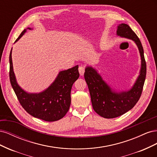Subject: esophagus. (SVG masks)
<instances>
[{
    "instance_id": "obj_1",
    "label": "esophagus",
    "mask_w": 157,
    "mask_h": 157,
    "mask_svg": "<svg viewBox=\"0 0 157 157\" xmlns=\"http://www.w3.org/2000/svg\"><path fill=\"white\" fill-rule=\"evenodd\" d=\"M78 71H79V73L80 75L82 76L84 73V71H85V68L83 67V66H80L78 67Z\"/></svg>"
}]
</instances>
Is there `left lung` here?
I'll list each match as a JSON object with an SVG mask.
<instances>
[{
    "mask_svg": "<svg viewBox=\"0 0 157 157\" xmlns=\"http://www.w3.org/2000/svg\"><path fill=\"white\" fill-rule=\"evenodd\" d=\"M118 35L134 40L140 53L141 67L140 74L134 86L129 91L114 92L102 79L97 71L88 67L85 69L84 78L88 84L94 110L105 118H113L122 115L135 106L143 91L146 77V62L141 41L130 27L121 23L117 31Z\"/></svg>",
    "mask_w": 157,
    "mask_h": 157,
    "instance_id": "obj_1",
    "label": "left lung"
}]
</instances>
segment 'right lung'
<instances>
[{
  "label": "right lung",
  "mask_w": 157,
  "mask_h": 157,
  "mask_svg": "<svg viewBox=\"0 0 157 157\" xmlns=\"http://www.w3.org/2000/svg\"><path fill=\"white\" fill-rule=\"evenodd\" d=\"M31 29L30 28H28ZM23 30L16 41L26 32ZM10 80L14 92L23 108L33 117L44 121L54 122L62 118L71 105V91L73 83L79 77L78 66L59 72L55 81L44 92L28 94L17 84L13 73L12 50L10 57Z\"/></svg>",
  "instance_id": "add662e5"
}]
</instances>
